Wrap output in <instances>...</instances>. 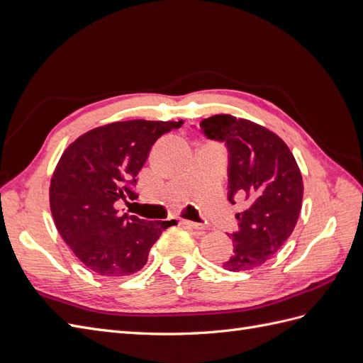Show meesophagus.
I'll list each match as a JSON object with an SVG mask.
<instances>
[{
    "label": "esophagus",
    "instance_id": "obj_1",
    "mask_svg": "<svg viewBox=\"0 0 363 363\" xmlns=\"http://www.w3.org/2000/svg\"><path fill=\"white\" fill-rule=\"evenodd\" d=\"M182 224L188 225L194 230H204L206 228V224H200V223H194V221H188V219H182Z\"/></svg>",
    "mask_w": 363,
    "mask_h": 363
}]
</instances>
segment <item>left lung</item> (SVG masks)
I'll list each match as a JSON object with an SVG mask.
<instances>
[{
    "mask_svg": "<svg viewBox=\"0 0 363 363\" xmlns=\"http://www.w3.org/2000/svg\"><path fill=\"white\" fill-rule=\"evenodd\" d=\"M211 140L223 142L228 152V201L245 196L251 204L236 215L233 255L223 268L245 271L265 263L286 242L298 221L303 179L291 150L272 131L232 115L201 121Z\"/></svg>",
    "mask_w": 363,
    "mask_h": 363,
    "instance_id": "left-lung-1",
    "label": "left lung"
}]
</instances>
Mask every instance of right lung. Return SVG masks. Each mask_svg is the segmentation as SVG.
Wrapping results in <instances>:
<instances>
[{
  "instance_id": "obj_1",
  "label": "right lung",
  "mask_w": 363,
  "mask_h": 363,
  "mask_svg": "<svg viewBox=\"0 0 363 363\" xmlns=\"http://www.w3.org/2000/svg\"><path fill=\"white\" fill-rule=\"evenodd\" d=\"M179 123L124 121L80 136L63 152L50 188L54 223L83 265L106 277L138 272L164 228L177 221L118 215L116 201H135L136 175L155 142Z\"/></svg>"
}]
</instances>
